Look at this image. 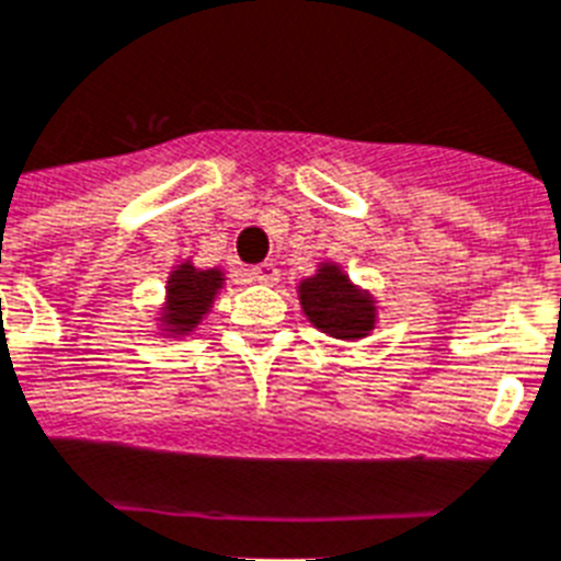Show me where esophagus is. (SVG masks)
<instances>
[{
  "label": "esophagus",
  "mask_w": 561,
  "mask_h": 561,
  "mask_svg": "<svg viewBox=\"0 0 561 561\" xmlns=\"http://www.w3.org/2000/svg\"><path fill=\"white\" fill-rule=\"evenodd\" d=\"M252 277L257 280V284H266V286H275L277 284V277H280V272H277L275 263H257L252 270Z\"/></svg>",
  "instance_id": "esophagus-1"
}]
</instances>
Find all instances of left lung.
<instances>
[{
	"label": "left lung",
	"mask_w": 561,
	"mask_h": 561,
	"mask_svg": "<svg viewBox=\"0 0 561 561\" xmlns=\"http://www.w3.org/2000/svg\"><path fill=\"white\" fill-rule=\"evenodd\" d=\"M298 298L304 314L327 335L358 341L373 332L375 300L350 284V277L335 263H321L318 275L298 286Z\"/></svg>",
	"instance_id": "obj_1"
}]
</instances>
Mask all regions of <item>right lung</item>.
Segmentation results:
<instances>
[{
	"label": "right lung",
	"mask_w": 561,
	"mask_h": 561,
	"mask_svg": "<svg viewBox=\"0 0 561 561\" xmlns=\"http://www.w3.org/2000/svg\"><path fill=\"white\" fill-rule=\"evenodd\" d=\"M220 289H224V272L220 270H197L188 261L180 263L165 286V307L160 312L165 327L163 332H171V335L194 332Z\"/></svg>",
	"instance_id": "1"
}]
</instances>
